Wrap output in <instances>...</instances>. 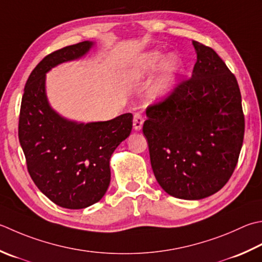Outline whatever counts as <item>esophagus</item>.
<instances>
[{"instance_id": "obj_1", "label": "esophagus", "mask_w": 262, "mask_h": 262, "mask_svg": "<svg viewBox=\"0 0 262 262\" xmlns=\"http://www.w3.org/2000/svg\"><path fill=\"white\" fill-rule=\"evenodd\" d=\"M143 122H144V117L141 114L134 115V120H133V126H134L135 130H141L143 127Z\"/></svg>"}]
</instances>
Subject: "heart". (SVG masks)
<instances>
[{"mask_svg":"<svg viewBox=\"0 0 262 262\" xmlns=\"http://www.w3.org/2000/svg\"><path fill=\"white\" fill-rule=\"evenodd\" d=\"M162 70L156 81L155 86L151 90V95L153 99H163L171 93L173 87L176 85V80L181 70V62L177 56H168L161 51H151L143 56L142 60L138 62L135 69L129 73V77H141L147 76L155 73L160 68L162 64Z\"/></svg>","mask_w":262,"mask_h":262,"instance_id":"obj_1","label":"heart"}]
</instances>
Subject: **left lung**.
<instances>
[{
    "mask_svg": "<svg viewBox=\"0 0 262 262\" xmlns=\"http://www.w3.org/2000/svg\"><path fill=\"white\" fill-rule=\"evenodd\" d=\"M192 43L198 58L192 77L148 105L143 125L159 185L183 200H201L225 186L245 127L236 77L211 48Z\"/></svg>",
    "mask_w": 262,
    "mask_h": 262,
    "instance_id": "8db88e82",
    "label": "left lung"
}]
</instances>
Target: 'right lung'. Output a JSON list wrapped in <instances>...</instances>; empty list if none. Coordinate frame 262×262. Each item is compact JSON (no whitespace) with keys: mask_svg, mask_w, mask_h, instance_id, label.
Masks as SVG:
<instances>
[{"mask_svg":"<svg viewBox=\"0 0 262 262\" xmlns=\"http://www.w3.org/2000/svg\"><path fill=\"white\" fill-rule=\"evenodd\" d=\"M93 44L85 40L46 55L30 74L20 106L18 135L29 175L45 196L66 209H84L103 198L110 184V158L133 127L132 114L78 124L49 104L45 74L81 58Z\"/></svg>","mask_w":262,"mask_h":262,"instance_id":"add662e5","label":"right lung"}]
</instances>
